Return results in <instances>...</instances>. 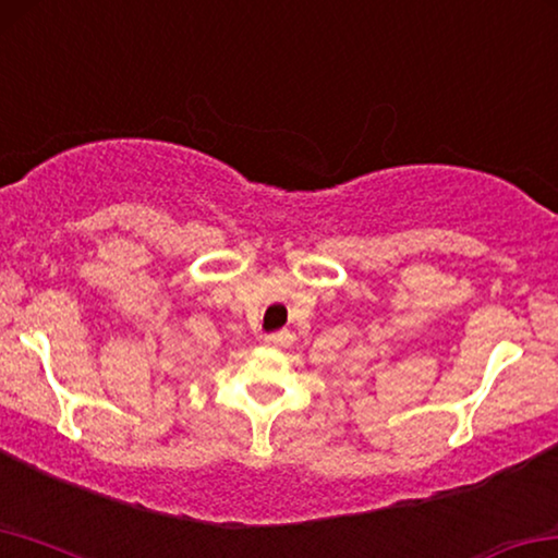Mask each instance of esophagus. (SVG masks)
<instances>
[{"mask_svg":"<svg viewBox=\"0 0 558 558\" xmlns=\"http://www.w3.org/2000/svg\"><path fill=\"white\" fill-rule=\"evenodd\" d=\"M291 341V333L289 331H271L264 337V344L267 347H287Z\"/></svg>","mask_w":558,"mask_h":558,"instance_id":"1","label":"esophagus"}]
</instances>
